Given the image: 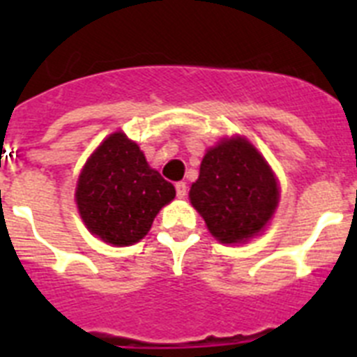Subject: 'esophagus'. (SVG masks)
Wrapping results in <instances>:
<instances>
[{"label":"esophagus","instance_id":"1","mask_svg":"<svg viewBox=\"0 0 357 357\" xmlns=\"http://www.w3.org/2000/svg\"><path fill=\"white\" fill-rule=\"evenodd\" d=\"M175 189H176V197L185 198V195H188V184H185V182H176Z\"/></svg>","mask_w":357,"mask_h":357}]
</instances>
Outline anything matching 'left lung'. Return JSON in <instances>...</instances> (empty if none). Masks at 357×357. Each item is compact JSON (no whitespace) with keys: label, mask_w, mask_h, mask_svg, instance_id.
<instances>
[{"label":"left lung","mask_w":357,"mask_h":357,"mask_svg":"<svg viewBox=\"0 0 357 357\" xmlns=\"http://www.w3.org/2000/svg\"><path fill=\"white\" fill-rule=\"evenodd\" d=\"M189 198L222 243H241L263 230L279 202L272 169L248 141H222L200 164Z\"/></svg>","instance_id":"left-lung-1"}]
</instances>
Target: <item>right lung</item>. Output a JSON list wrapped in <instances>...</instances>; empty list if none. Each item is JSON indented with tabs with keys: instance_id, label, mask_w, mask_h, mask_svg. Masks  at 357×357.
<instances>
[{
	"instance_id": "right-lung-1",
	"label": "right lung",
	"mask_w": 357,
	"mask_h": 357,
	"mask_svg": "<svg viewBox=\"0 0 357 357\" xmlns=\"http://www.w3.org/2000/svg\"><path fill=\"white\" fill-rule=\"evenodd\" d=\"M75 197L87 229L125 247L148 234L160 207L175 198V188L148 166L137 144L116 132L87 160Z\"/></svg>"
}]
</instances>
